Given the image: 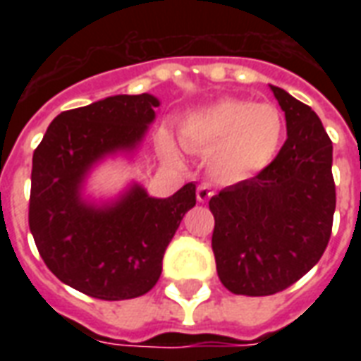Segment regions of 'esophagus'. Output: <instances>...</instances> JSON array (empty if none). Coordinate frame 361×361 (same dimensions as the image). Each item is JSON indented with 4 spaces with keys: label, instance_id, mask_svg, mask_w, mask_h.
Here are the masks:
<instances>
[{
    "label": "esophagus",
    "instance_id": "34e87169",
    "mask_svg": "<svg viewBox=\"0 0 361 361\" xmlns=\"http://www.w3.org/2000/svg\"><path fill=\"white\" fill-rule=\"evenodd\" d=\"M214 187L209 185V183H200V185L197 187L198 202H208L209 198L214 197Z\"/></svg>",
    "mask_w": 361,
    "mask_h": 361
}]
</instances>
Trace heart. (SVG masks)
Wrapping results in <instances>:
<instances>
[{"mask_svg": "<svg viewBox=\"0 0 361 361\" xmlns=\"http://www.w3.org/2000/svg\"><path fill=\"white\" fill-rule=\"evenodd\" d=\"M283 133L285 121L277 106L243 99H221L191 112L180 125L183 147L212 153L215 174L232 181L266 169L279 152Z\"/></svg>", "mask_w": 361, "mask_h": 361, "instance_id": "b5f03b06", "label": "heart"}]
</instances>
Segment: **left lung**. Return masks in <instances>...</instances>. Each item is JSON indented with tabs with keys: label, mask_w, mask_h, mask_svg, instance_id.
<instances>
[{
	"label": "left lung",
	"mask_w": 361,
	"mask_h": 361,
	"mask_svg": "<svg viewBox=\"0 0 361 361\" xmlns=\"http://www.w3.org/2000/svg\"><path fill=\"white\" fill-rule=\"evenodd\" d=\"M286 118L271 163L209 198L221 283L241 296H271L324 255L336 212L331 140L311 106L269 86Z\"/></svg>",
	"instance_id": "left-lung-1"
}]
</instances>
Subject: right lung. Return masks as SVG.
<instances>
[{
    "label": "right lung",
    "instance_id": "1",
    "mask_svg": "<svg viewBox=\"0 0 361 361\" xmlns=\"http://www.w3.org/2000/svg\"><path fill=\"white\" fill-rule=\"evenodd\" d=\"M153 95H114L54 118L33 152L30 231L39 255L61 283L87 296L118 302L146 294L183 215L197 204L187 183L169 198L142 187L112 206L80 198L87 170L109 153L133 149L155 118Z\"/></svg>",
    "mask_w": 361,
    "mask_h": 361
}]
</instances>
